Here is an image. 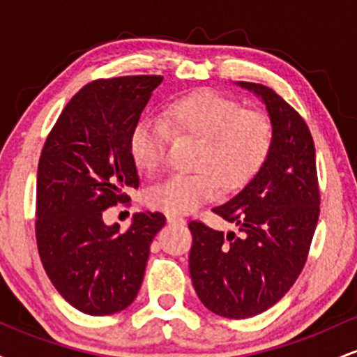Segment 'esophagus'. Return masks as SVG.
Segmentation results:
<instances>
[{
  "label": "esophagus",
  "instance_id": "34e87169",
  "mask_svg": "<svg viewBox=\"0 0 357 357\" xmlns=\"http://www.w3.org/2000/svg\"><path fill=\"white\" fill-rule=\"evenodd\" d=\"M167 223L169 225H184L186 223V220L183 218V216H178V215H167Z\"/></svg>",
  "mask_w": 357,
  "mask_h": 357
}]
</instances>
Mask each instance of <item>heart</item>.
Here are the masks:
<instances>
[{
	"label": "heart",
	"instance_id": "b5f03b06",
	"mask_svg": "<svg viewBox=\"0 0 357 357\" xmlns=\"http://www.w3.org/2000/svg\"><path fill=\"white\" fill-rule=\"evenodd\" d=\"M169 132L202 139L195 174H174L147 192V204L188 215L218 196L220 186L238 191L260 173L273 147L267 114L210 89L195 90L166 105L162 122L142 119L134 126L129 151L137 169L154 174L166 158Z\"/></svg>",
	"mask_w": 357,
	"mask_h": 357
}]
</instances>
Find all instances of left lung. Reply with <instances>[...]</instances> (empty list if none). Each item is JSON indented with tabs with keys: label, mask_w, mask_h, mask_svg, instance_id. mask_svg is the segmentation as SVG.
<instances>
[{
	"label": "left lung",
	"mask_w": 357,
	"mask_h": 357,
	"mask_svg": "<svg viewBox=\"0 0 357 357\" xmlns=\"http://www.w3.org/2000/svg\"><path fill=\"white\" fill-rule=\"evenodd\" d=\"M236 85L255 93L273 124V147L261 171L230 202L213 208L235 223L216 231L190 221V273L199 301L211 312L247 319L285 296L304 268L319 220L317 171L310 130L272 89Z\"/></svg>",
	"instance_id": "1"
}]
</instances>
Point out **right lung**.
Returning a JSON list of instances; mask_svg holds the SVG:
<instances>
[{
    "label": "right lung",
    "mask_w": 357,
    "mask_h": 357,
    "mask_svg": "<svg viewBox=\"0 0 357 357\" xmlns=\"http://www.w3.org/2000/svg\"><path fill=\"white\" fill-rule=\"evenodd\" d=\"M159 75L96 80L80 89L45 142L36 178V245L53 287L89 315L134 302L149 247L165 227L161 213L141 211L129 230L105 225L104 211L127 203L139 186L129 137Z\"/></svg>",
    "instance_id": "right-lung-1"
}]
</instances>
